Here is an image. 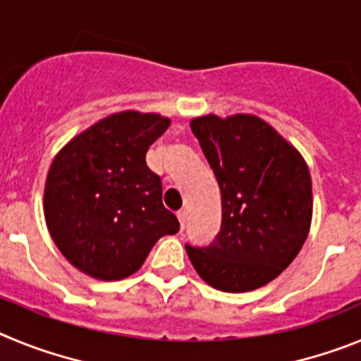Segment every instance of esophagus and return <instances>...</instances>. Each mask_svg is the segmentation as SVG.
<instances>
[{"mask_svg": "<svg viewBox=\"0 0 361 361\" xmlns=\"http://www.w3.org/2000/svg\"><path fill=\"white\" fill-rule=\"evenodd\" d=\"M177 219H178V222H180V229H184V226H186L188 213L184 212V209H180V212H177Z\"/></svg>", "mask_w": 361, "mask_h": 361, "instance_id": "34e87169", "label": "esophagus"}]
</instances>
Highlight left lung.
Instances as JSON below:
<instances>
[{
    "label": "left lung",
    "instance_id": "1",
    "mask_svg": "<svg viewBox=\"0 0 361 361\" xmlns=\"http://www.w3.org/2000/svg\"><path fill=\"white\" fill-rule=\"evenodd\" d=\"M191 132L222 197V224L204 247L186 244L204 282L226 293L262 288L302 250L312 216L309 168L295 146L257 116L195 117Z\"/></svg>",
    "mask_w": 361,
    "mask_h": 361
}]
</instances>
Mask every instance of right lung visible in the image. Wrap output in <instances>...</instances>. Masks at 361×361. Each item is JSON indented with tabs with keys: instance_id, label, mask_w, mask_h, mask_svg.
I'll return each instance as SVG.
<instances>
[{
	"instance_id": "right-lung-1",
	"label": "right lung",
	"mask_w": 361,
	"mask_h": 361,
	"mask_svg": "<svg viewBox=\"0 0 361 361\" xmlns=\"http://www.w3.org/2000/svg\"><path fill=\"white\" fill-rule=\"evenodd\" d=\"M159 114L119 111L75 135L50 166L44 220L72 266L121 280L145 264L155 242L178 231L146 152L168 130Z\"/></svg>"
}]
</instances>
